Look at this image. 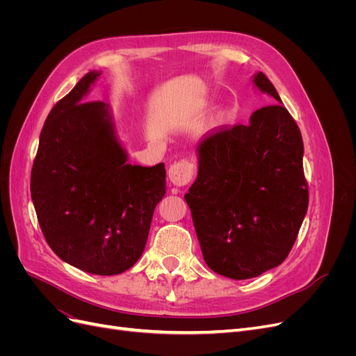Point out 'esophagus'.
Listing matches in <instances>:
<instances>
[{
    "label": "esophagus",
    "mask_w": 356,
    "mask_h": 356,
    "mask_svg": "<svg viewBox=\"0 0 356 356\" xmlns=\"http://www.w3.org/2000/svg\"><path fill=\"white\" fill-rule=\"evenodd\" d=\"M196 166L191 160H181L177 163L170 165L168 170V177L172 184L177 187H184L195 177Z\"/></svg>",
    "instance_id": "esophagus-1"
}]
</instances>
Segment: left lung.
Segmentation results:
<instances>
[{
	"instance_id": "left-lung-1",
	"label": "left lung",
	"mask_w": 356,
	"mask_h": 356,
	"mask_svg": "<svg viewBox=\"0 0 356 356\" xmlns=\"http://www.w3.org/2000/svg\"><path fill=\"white\" fill-rule=\"evenodd\" d=\"M254 84L276 102L248 124L202 138L197 178L184 196L204 261L238 281L285 260L309 204L300 129L263 72Z\"/></svg>"
}]
</instances>
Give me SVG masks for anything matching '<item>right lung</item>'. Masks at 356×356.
<instances>
[{
    "mask_svg": "<svg viewBox=\"0 0 356 356\" xmlns=\"http://www.w3.org/2000/svg\"><path fill=\"white\" fill-rule=\"evenodd\" d=\"M99 72H88L53 106L31 170V197L46 242L60 260L93 275L131 268L143 255L165 165L126 163L108 108L83 102Z\"/></svg>",
    "mask_w": 356,
    "mask_h": 356,
    "instance_id": "right-lung-1",
    "label": "right lung"
}]
</instances>
